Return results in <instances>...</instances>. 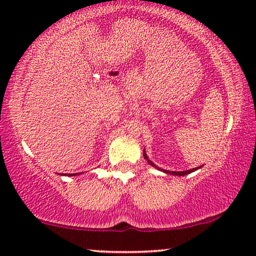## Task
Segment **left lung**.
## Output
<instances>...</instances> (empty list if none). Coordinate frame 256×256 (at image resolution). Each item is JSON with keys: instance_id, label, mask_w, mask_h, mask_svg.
<instances>
[{"instance_id": "1", "label": "left lung", "mask_w": 256, "mask_h": 256, "mask_svg": "<svg viewBox=\"0 0 256 256\" xmlns=\"http://www.w3.org/2000/svg\"><path fill=\"white\" fill-rule=\"evenodd\" d=\"M143 156H144V158L146 160V162H148V163H149L150 166H154V168H157V169L160 170V171H163V172H166V174H174V176H185V174H191V172H194V171L198 170V169H200V168L202 166H200L196 168V169H191V170H186V171H169V170H164V169H160V168H158V166H156L155 164H154V163L152 162V160H150L148 158V156H146V154L144 150H143Z\"/></svg>"}]
</instances>
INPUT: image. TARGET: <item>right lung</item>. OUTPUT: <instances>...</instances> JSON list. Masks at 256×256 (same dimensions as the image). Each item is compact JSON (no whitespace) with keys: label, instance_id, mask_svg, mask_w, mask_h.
<instances>
[{"label":"right lung","instance_id":"obj_1","mask_svg":"<svg viewBox=\"0 0 256 256\" xmlns=\"http://www.w3.org/2000/svg\"><path fill=\"white\" fill-rule=\"evenodd\" d=\"M73 174H71V176H73Z\"/></svg>","mask_w":256,"mask_h":256}]
</instances>
